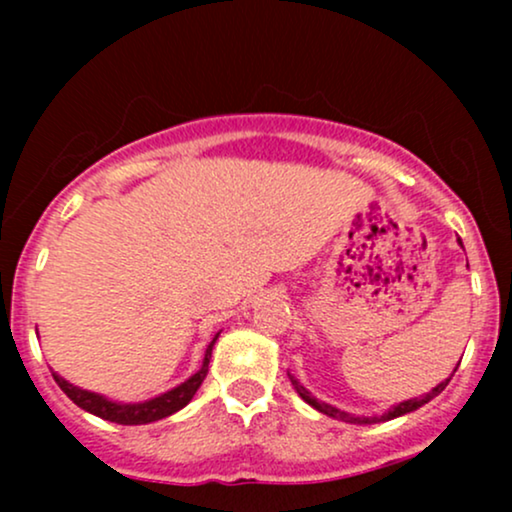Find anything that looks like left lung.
Returning a JSON list of instances; mask_svg holds the SVG:
<instances>
[{
  "instance_id": "obj_1",
  "label": "left lung",
  "mask_w": 512,
  "mask_h": 512,
  "mask_svg": "<svg viewBox=\"0 0 512 512\" xmlns=\"http://www.w3.org/2000/svg\"><path fill=\"white\" fill-rule=\"evenodd\" d=\"M460 245H462V240H460ZM457 366H460V363H457ZM457 370V368H455ZM455 370H452V373H455ZM452 378V375H450ZM450 378L448 380H443V383H440L438 387H433L431 392H428V395H424V397H414V399H407V402H399L397 407H392L390 411H387V414H383V416H354V414H346V411H342V409H337V407H332V404H325V402H317V399L310 395L308 390H305V387L298 383L296 378H293V375L289 373V380H291V385L296 387V392L298 395H301L305 402L310 404V407H315L317 411H322V414H327V416H332V419H339V421H346V424H378V421H390V419H397V416H402V414H409V411H414V409H419L421 404H426V402H431L433 397H438L440 392L445 390V385L450 383Z\"/></svg>"
}]
</instances>
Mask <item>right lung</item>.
Masks as SVG:
<instances>
[{"label":"right lung","instance_id":"obj_1","mask_svg":"<svg viewBox=\"0 0 512 512\" xmlns=\"http://www.w3.org/2000/svg\"><path fill=\"white\" fill-rule=\"evenodd\" d=\"M216 339H219V334H216V337L211 339V344L207 346V354H204L202 368H199L190 380H185V383H182V385L173 387V390L166 392V395L154 397V399H149V402H142V404H117V402H110V399L96 395V392L79 390V387L69 385L67 380L60 378V375H57V373H52V378H55V383L62 387L64 395L72 399L76 407L91 411V414L101 416V419H105V421H113V424H122V426L151 424V421L166 419V416L175 414V411L185 407V404L190 402L192 397H195V392L199 390V385H202L204 378H207L211 349H214Z\"/></svg>","mask_w":512,"mask_h":512}]
</instances>
